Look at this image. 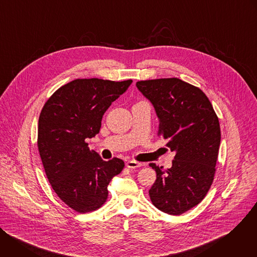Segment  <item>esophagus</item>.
Wrapping results in <instances>:
<instances>
[{"mask_svg":"<svg viewBox=\"0 0 257 257\" xmlns=\"http://www.w3.org/2000/svg\"><path fill=\"white\" fill-rule=\"evenodd\" d=\"M126 166L129 168V169H136V168H140L142 166L141 163H138V162H135V161H128L126 163Z\"/></svg>","mask_w":257,"mask_h":257,"instance_id":"obj_1","label":"esophagus"}]
</instances>
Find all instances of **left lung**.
Wrapping results in <instances>:
<instances>
[{
  "label": "left lung",
  "mask_w": 257,
  "mask_h": 257,
  "mask_svg": "<svg viewBox=\"0 0 257 257\" xmlns=\"http://www.w3.org/2000/svg\"><path fill=\"white\" fill-rule=\"evenodd\" d=\"M136 86L155 106L158 134L176 153L168 170L150 164L157 172L151 200L166 213L182 214L201 202L212 184L221 143L218 118L205 93L179 78L141 80Z\"/></svg>",
  "instance_id": "left-lung-1"
}]
</instances>
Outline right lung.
Masks as SVG:
<instances>
[{
  "label": "right lung",
  "mask_w": 257,
  "mask_h": 257,
  "mask_svg": "<svg viewBox=\"0 0 257 257\" xmlns=\"http://www.w3.org/2000/svg\"><path fill=\"white\" fill-rule=\"evenodd\" d=\"M131 83L75 79L57 89L42 109L38 146L46 175L60 199L77 212L98 209L108 183L124 169L122 160H101L86 141L99 132L104 112Z\"/></svg>",
  "instance_id": "add662e5"
}]
</instances>
